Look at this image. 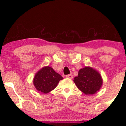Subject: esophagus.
Returning <instances> with one entry per match:
<instances>
[{
	"instance_id": "34e87169",
	"label": "esophagus",
	"mask_w": 126,
	"mask_h": 126,
	"mask_svg": "<svg viewBox=\"0 0 126 126\" xmlns=\"http://www.w3.org/2000/svg\"><path fill=\"white\" fill-rule=\"evenodd\" d=\"M66 77L69 79H72V78H73V75H72V74H68V75L66 76Z\"/></svg>"
}]
</instances>
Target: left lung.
Masks as SVG:
<instances>
[{
  "label": "left lung",
  "mask_w": 126,
  "mask_h": 126,
  "mask_svg": "<svg viewBox=\"0 0 126 126\" xmlns=\"http://www.w3.org/2000/svg\"><path fill=\"white\" fill-rule=\"evenodd\" d=\"M73 81L78 88L86 94H95L101 88L103 82L98 72L88 67L80 69Z\"/></svg>",
  "instance_id": "8db88e82"
}]
</instances>
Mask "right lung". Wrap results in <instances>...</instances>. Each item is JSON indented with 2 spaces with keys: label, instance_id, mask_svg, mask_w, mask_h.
I'll return each mask as SVG.
<instances>
[{
  "label": "right lung",
  "instance_id": "right-lung-1",
  "mask_svg": "<svg viewBox=\"0 0 126 126\" xmlns=\"http://www.w3.org/2000/svg\"><path fill=\"white\" fill-rule=\"evenodd\" d=\"M63 79L60 74L48 66L43 68L37 72L34 78L33 83L38 91L46 94L53 90L59 80Z\"/></svg>",
  "mask_w": 126,
  "mask_h": 126
}]
</instances>
